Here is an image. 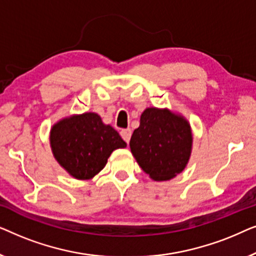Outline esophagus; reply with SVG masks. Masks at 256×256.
<instances>
[{
  "label": "esophagus",
  "mask_w": 256,
  "mask_h": 256,
  "mask_svg": "<svg viewBox=\"0 0 256 256\" xmlns=\"http://www.w3.org/2000/svg\"><path fill=\"white\" fill-rule=\"evenodd\" d=\"M120 134H121V138H124V141L129 143V141H130V138H132V129H129V128L122 129Z\"/></svg>",
  "instance_id": "1"
}]
</instances>
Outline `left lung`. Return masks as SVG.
I'll list each match as a JSON object with an SVG mask.
<instances>
[{"label": "left lung", "mask_w": 256, "mask_h": 256, "mask_svg": "<svg viewBox=\"0 0 256 256\" xmlns=\"http://www.w3.org/2000/svg\"><path fill=\"white\" fill-rule=\"evenodd\" d=\"M190 124L182 115L150 107L130 138L136 162L154 180H169L185 169L192 150Z\"/></svg>", "instance_id": "1"}]
</instances>
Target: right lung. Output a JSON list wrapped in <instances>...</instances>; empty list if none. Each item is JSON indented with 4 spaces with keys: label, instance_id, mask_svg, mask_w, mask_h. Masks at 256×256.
Wrapping results in <instances>:
<instances>
[{
    "label": "right lung",
    "instance_id": "1",
    "mask_svg": "<svg viewBox=\"0 0 256 256\" xmlns=\"http://www.w3.org/2000/svg\"><path fill=\"white\" fill-rule=\"evenodd\" d=\"M50 144L57 162L76 180H90L106 166L115 149L127 143L96 113L62 118L52 126Z\"/></svg>",
    "mask_w": 256,
    "mask_h": 256
}]
</instances>
